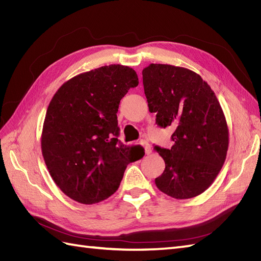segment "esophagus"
Instances as JSON below:
<instances>
[{"instance_id": "esophagus-1", "label": "esophagus", "mask_w": 261, "mask_h": 261, "mask_svg": "<svg viewBox=\"0 0 261 261\" xmlns=\"http://www.w3.org/2000/svg\"><path fill=\"white\" fill-rule=\"evenodd\" d=\"M140 144H141V145L143 146V148H144V150H145V154H150V153L152 152L151 145H150V143L148 142V140L141 139V140H140Z\"/></svg>"}]
</instances>
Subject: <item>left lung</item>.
<instances>
[{
    "label": "left lung",
    "instance_id": "1",
    "mask_svg": "<svg viewBox=\"0 0 261 261\" xmlns=\"http://www.w3.org/2000/svg\"><path fill=\"white\" fill-rule=\"evenodd\" d=\"M142 77L156 124L174 129L171 149L154 148L165 162L155 185L176 199L202 194L218 175L229 143L228 126L215 92L198 73L184 67L150 64Z\"/></svg>",
    "mask_w": 261,
    "mask_h": 261
}]
</instances>
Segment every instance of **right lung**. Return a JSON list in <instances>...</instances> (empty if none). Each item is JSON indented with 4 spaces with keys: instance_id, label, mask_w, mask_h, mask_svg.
<instances>
[{
    "instance_id": "obj_1",
    "label": "right lung",
    "mask_w": 261,
    "mask_h": 261,
    "mask_svg": "<svg viewBox=\"0 0 261 261\" xmlns=\"http://www.w3.org/2000/svg\"><path fill=\"white\" fill-rule=\"evenodd\" d=\"M139 84L128 66L109 65L79 73L50 100L42 153L54 182L71 199L95 204L115 193L126 165L144 154L118 140L119 103Z\"/></svg>"
}]
</instances>
